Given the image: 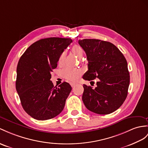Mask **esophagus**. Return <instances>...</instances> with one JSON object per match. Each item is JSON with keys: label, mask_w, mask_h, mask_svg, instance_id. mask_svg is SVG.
I'll list each match as a JSON object with an SVG mask.
<instances>
[{"label": "esophagus", "mask_w": 148, "mask_h": 148, "mask_svg": "<svg viewBox=\"0 0 148 148\" xmlns=\"http://www.w3.org/2000/svg\"><path fill=\"white\" fill-rule=\"evenodd\" d=\"M70 84L71 85V86H72V87H73V86H74L75 85L77 84V83L76 82H70Z\"/></svg>", "instance_id": "esophagus-1"}]
</instances>
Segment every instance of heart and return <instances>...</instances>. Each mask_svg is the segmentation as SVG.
Listing matches in <instances>:
<instances>
[{
    "label": "heart",
    "mask_w": 148,
    "mask_h": 148,
    "mask_svg": "<svg viewBox=\"0 0 148 148\" xmlns=\"http://www.w3.org/2000/svg\"><path fill=\"white\" fill-rule=\"evenodd\" d=\"M71 51L75 55H76L78 58H82L84 55V49L82 47L78 45H75L71 48ZM66 53L63 51L62 54H61L59 58H58V63L62 64L65 58ZM62 77L70 81H75L79 77V76L82 73V71L80 70L77 69V68H73L71 67H66L63 69L61 71Z\"/></svg>",
    "instance_id": "b5f03b06"
}]
</instances>
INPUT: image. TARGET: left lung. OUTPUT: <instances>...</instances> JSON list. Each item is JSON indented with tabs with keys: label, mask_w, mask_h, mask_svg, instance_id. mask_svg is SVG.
I'll list each match as a JSON object with an SVG mask.
<instances>
[{
	"label": "left lung",
	"mask_w": 148,
	"mask_h": 148,
	"mask_svg": "<svg viewBox=\"0 0 148 148\" xmlns=\"http://www.w3.org/2000/svg\"><path fill=\"white\" fill-rule=\"evenodd\" d=\"M78 43L88 62V70L83 78L88 81L99 78L94 89L84 85L83 102L86 109L95 114L113 112L122 105L127 95L130 76L127 61L110 42L84 39Z\"/></svg>",
	"instance_id": "left-lung-1"
}]
</instances>
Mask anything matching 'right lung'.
<instances>
[{
  "label": "right lung",
  "mask_w": 148,
  "mask_h": 148,
  "mask_svg": "<svg viewBox=\"0 0 148 148\" xmlns=\"http://www.w3.org/2000/svg\"><path fill=\"white\" fill-rule=\"evenodd\" d=\"M70 38H48L32 44L17 66L16 90L26 112L37 120L51 119L62 112L71 90L67 82L54 86L51 73L70 45Z\"/></svg>",
  "instance_id": "obj_1"
}]
</instances>
